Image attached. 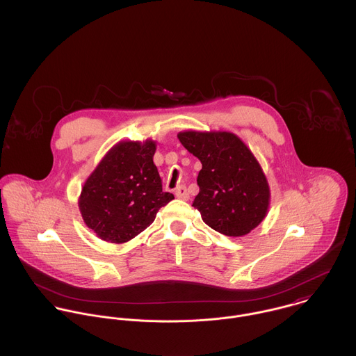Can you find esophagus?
Wrapping results in <instances>:
<instances>
[{
	"label": "esophagus",
	"instance_id": "obj_1",
	"mask_svg": "<svg viewBox=\"0 0 356 356\" xmlns=\"http://www.w3.org/2000/svg\"><path fill=\"white\" fill-rule=\"evenodd\" d=\"M175 196H177L178 199H181V200H189V193H188L186 186H184V185L178 186V188L175 189Z\"/></svg>",
	"mask_w": 356,
	"mask_h": 356
}]
</instances>
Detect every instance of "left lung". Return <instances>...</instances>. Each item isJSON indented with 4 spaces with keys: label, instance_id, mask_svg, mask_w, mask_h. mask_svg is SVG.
<instances>
[{
    "label": "left lung",
    "instance_id": "left-lung-1",
    "mask_svg": "<svg viewBox=\"0 0 356 356\" xmlns=\"http://www.w3.org/2000/svg\"><path fill=\"white\" fill-rule=\"evenodd\" d=\"M181 144L202 161L193 207L213 230L241 237L264 219L270 204L266 175L251 149L229 131H182Z\"/></svg>",
    "mask_w": 356,
    "mask_h": 356
}]
</instances>
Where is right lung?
I'll return each mask as SVG.
<instances>
[{
    "label": "right lung",
    "mask_w": 356,
    "mask_h": 356,
    "mask_svg": "<svg viewBox=\"0 0 356 356\" xmlns=\"http://www.w3.org/2000/svg\"><path fill=\"white\" fill-rule=\"evenodd\" d=\"M154 152L152 140L122 141L104 156L86 179L79 209L86 226L104 241H130L174 199L172 193L163 192L153 163Z\"/></svg>",
    "instance_id": "obj_1"
}]
</instances>
